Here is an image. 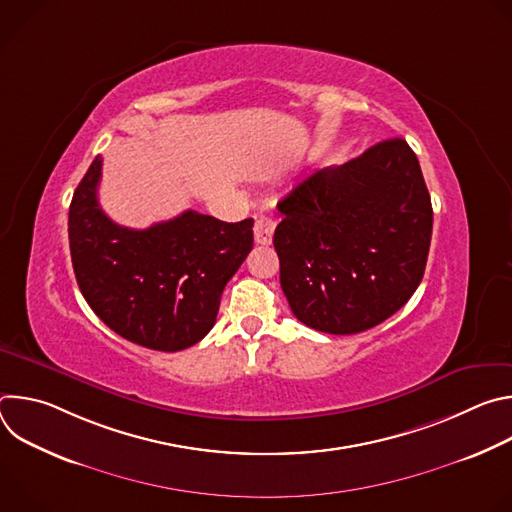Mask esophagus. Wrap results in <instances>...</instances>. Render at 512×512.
I'll return each instance as SVG.
<instances>
[{"label":"esophagus","instance_id":"obj_1","mask_svg":"<svg viewBox=\"0 0 512 512\" xmlns=\"http://www.w3.org/2000/svg\"><path fill=\"white\" fill-rule=\"evenodd\" d=\"M273 231H275V221L269 216H259L255 221L253 233H255V243L257 245H269L273 241Z\"/></svg>","mask_w":512,"mask_h":512}]
</instances>
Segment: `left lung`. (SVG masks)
I'll list each match as a JSON object with an SVG mask.
<instances>
[{
	"label": "left lung",
	"instance_id": "1",
	"mask_svg": "<svg viewBox=\"0 0 512 512\" xmlns=\"http://www.w3.org/2000/svg\"><path fill=\"white\" fill-rule=\"evenodd\" d=\"M273 245L294 316L356 334L401 310L423 279L433 210L405 139L318 170L277 202Z\"/></svg>",
	"mask_w": 512,
	"mask_h": 512
}]
</instances>
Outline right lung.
Masks as SVG:
<instances>
[{
    "mask_svg": "<svg viewBox=\"0 0 512 512\" xmlns=\"http://www.w3.org/2000/svg\"><path fill=\"white\" fill-rule=\"evenodd\" d=\"M101 168L97 156L68 210L72 267L87 304L139 346L176 352L200 342L253 249V218L225 223L186 210L143 231L119 227L97 198Z\"/></svg>",
    "mask_w": 512,
    "mask_h": 512,
    "instance_id": "1",
    "label": "right lung"
}]
</instances>
